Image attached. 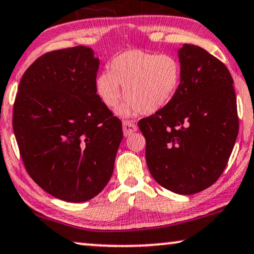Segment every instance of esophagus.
Returning <instances> with one entry per match:
<instances>
[{
  "instance_id": "1",
  "label": "esophagus",
  "mask_w": 254,
  "mask_h": 254,
  "mask_svg": "<svg viewBox=\"0 0 254 254\" xmlns=\"http://www.w3.org/2000/svg\"><path fill=\"white\" fill-rule=\"evenodd\" d=\"M137 128H138L137 126H135L133 122H131V121H127V120L123 121V132L126 137L137 131Z\"/></svg>"
}]
</instances>
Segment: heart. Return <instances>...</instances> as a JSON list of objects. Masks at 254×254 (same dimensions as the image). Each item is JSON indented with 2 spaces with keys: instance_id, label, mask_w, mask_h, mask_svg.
Masks as SVG:
<instances>
[{
  "instance_id": "b5f03b06",
  "label": "heart",
  "mask_w": 254,
  "mask_h": 254,
  "mask_svg": "<svg viewBox=\"0 0 254 254\" xmlns=\"http://www.w3.org/2000/svg\"><path fill=\"white\" fill-rule=\"evenodd\" d=\"M109 71L96 78V92L103 105L113 109L123 96V116L137 113L152 114L166 107L176 94L181 83L182 69L176 57L156 55L140 49L123 52L112 61Z\"/></svg>"
}]
</instances>
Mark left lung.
Masks as SVG:
<instances>
[{
    "label": "left lung",
    "mask_w": 254,
    "mask_h": 254,
    "mask_svg": "<svg viewBox=\"0 0 254 254\" xmlns=\"http://www.w3.org/2000/svg\"><path fill=\"white\" fill-rule=\"evenodd\" d=\"M182 76L166 107L138 122L149 173L167 190L193 194L222 175L238 135L234 79L201 47L180 51Z\"/></svg>",
    "instance_id": "8db88e82"
}]
</instances>
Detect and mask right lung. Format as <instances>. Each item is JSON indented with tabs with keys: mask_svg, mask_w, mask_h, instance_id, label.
Returning <instances> with one entry per match:
<instances>
[{
	"mask_svg": "<svg viewBox=\"0 0 254 254\" xmlns=\"http://www.w3.org/2000/svg\"><path fill=\"white\" fill-rule=\"evenodd\" d=\"M99 59L84 46L46 53L27 67L12 127L32 180L64 201L94 198L108 183L122 122L96 94Z\"/></svg>",
	"mask_w": 254,
	"mask_h": 254,
	"instance_id": "obj_1",
	"label": "right lung"
}]
</instances>
